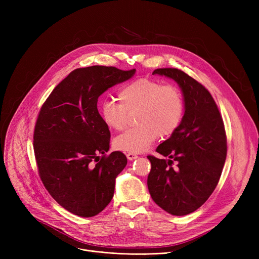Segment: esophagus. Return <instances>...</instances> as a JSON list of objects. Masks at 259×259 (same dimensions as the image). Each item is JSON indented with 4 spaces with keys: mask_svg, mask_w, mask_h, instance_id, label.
Wrapping results in <instances>:
<instances>
[{
    "mask_svg": "<svg viewBox=\"0 0 259 259\" xmlns=\"http://www.w3.org/2000/svg\"><path fill=\"white\" fill-rule=\"evenodd\" d=\"M138 157H139L138 154H135V153H127V158H128L129 160H133V159L138 158Z\"/></svg>",
    "mask_w": 259,
    "mask_h": 259,
    "instance_id": "34e87169",
    "label": "esophagus"
}]
</instances>
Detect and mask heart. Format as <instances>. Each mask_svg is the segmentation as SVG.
Wrapping results in <instances>:
<instances>
[{"label": "heart", "mask_w": 259, "mask_h": 259, "mask_svg": "<svg viewBox=\"0 0 259 259\" xmlns=\"http://www.w3.org/2000/svg\"><path fill=\"white\" fill-rule=\"evenodd\" d=\"M118 103L105 102L101 115L113 130L125 127L128 113H135L139 126L126 130L114 140L117 150L129 153L146 151L158 138L170 137L181 127L185 117V100L181 90L155 79L141 77L122 86Z\"/></svg>", "instance_id": "b5f03b06"}]
</instances>
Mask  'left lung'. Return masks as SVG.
I'll list each match as a JSON object with an SVG mask.
<instances>
[{
	"mask_svg": "<svg viewBox=\"0 0 259 259\" xmlns=\"http://www.w3.org/2000/svg\"><path fill=\"white\" fill-rule=\"evenodd\" d=\"M152 74L179 84L186 110L178 131L156 148L169 159L147 156L151 162L148 189L162 210L187 215L201 207L219 184L227 156L224 121L210 92L193 77L176 68H159Z\"/></svg>",
	"mask_w": 259,
	"mask_h": 259,
	"instance_id": "1",
	"label": "left lung"
}]
</instances>
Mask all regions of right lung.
<instances>
[{"label":"right lung","instance_id":"right-lung-1","mask_svg":"<svg viewBox=\"0 0 259 259\" xmlns=\"http://www.w3.org/2000/svg\"><path fill=\"white\" fill-rule=\"evenodd\" d=\"M135 69L91 66L68 74L52 90L38 113L33 149L39 178L64 209L92 217L111 201L116 176L127 165L124 153L109 155L110 131L98 110L106 90Z\"/></svg>","mask_w":259,"mask_h":259}]
</instances>
